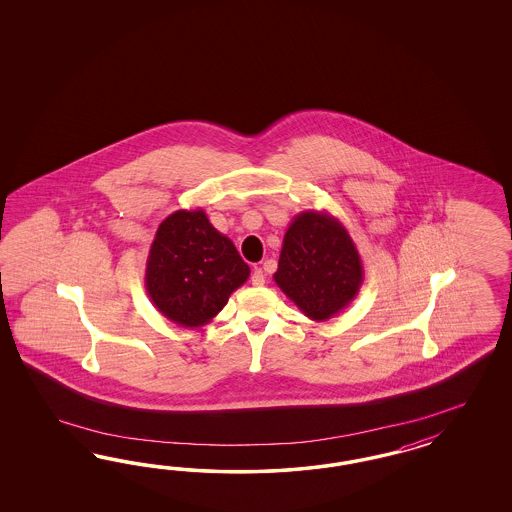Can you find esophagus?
Segmentation results:
<instances>
[{
    "label": "esophagus",
    "mask_w": 512,
    "mask_h": 512,
    "mask_svg": "<svg viewBox=\"0 0 512 512\" xmlns=\"http://www.w3.org/2000/svg\"><path fill=\"white\" fill-rule=\"evenodd\" d=\"M264 281H266V276H264L263 270H261V268H255L253 274H251V283H253L255 287H263Z\"/></svg>",
    "instance_id": "esophagus-1"
}]
</instances>
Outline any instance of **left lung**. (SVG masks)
Here are the masks:
<instances>
[{"mask_svg":"<svg viewBox=\"0 0 512 512\" xmlns=\"http://www.w3.org/2000/svg\"><path fill=\"white\" fill-rule=\"evenodd\" d=\"M274 281L311 321H328L358 295L364 268L357 246L340 221L306 210L283 236Z\"/></svg>","mask_w":512,"mask_h":512,"instance_id":"8db88e82","label":"left lung"}]
</instances>
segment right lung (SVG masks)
<instances>
[{
  "label": "right lung",
  "mask_w": 512,
  "mask_h": 512,
  "mask_svg": "<svg viewBox=\"0 0 512 512\" xmlns=\"http://www.w3.org/2000/svg\"><path fill=\"white\" fill-rule=\"evenodd\" d=\"M248 278V264L204 210H176L155 233L144 285L163 317L199 328L225 308Z\"/></svg>",
  "instance_id": "add662e5"
}]
</instances>
